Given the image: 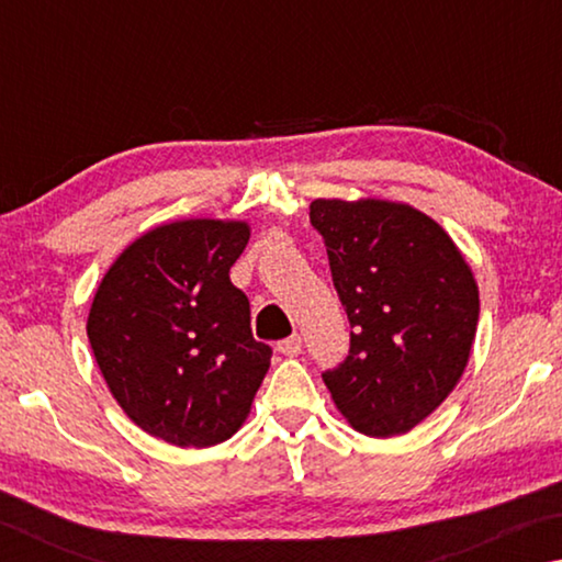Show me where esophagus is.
<instances>
[{"label": "esophagus", "mask_w": 562, "mask_h": 562, "mask_svg": "<svg viewBox=\"0 0 562 562\" xmlns=\"http://www.w3.org/2000/svg\"><path fill=\"white\" fill-rule=\"evenodd\" d=\"M278 351H280V355H284V357H297L300 351H302V337L300 335H292L288 339L278 341Z\"/></svg>", "instance_id": "1"}]
</instances>
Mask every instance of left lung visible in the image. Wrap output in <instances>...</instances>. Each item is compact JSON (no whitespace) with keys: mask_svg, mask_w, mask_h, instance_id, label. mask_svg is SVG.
Here are the masks:
<instances>
[{"mask_svg":"<svg viewBox=\"0 0 562 562\" xmlns=\"http://www.w3.org/2000/svg\"><path fill=\"white\" fill-rule=\"evenodd\" d=\"M310 223L355 329L349 357L322 374L331 402L359 434L412 431L469 364L481 310L469 262L434 217L406 203L317 198Z\"/></svg>","mask_w":562,"mask_h":562,"instance_id":"1","label":"left lung"}]
</instances>
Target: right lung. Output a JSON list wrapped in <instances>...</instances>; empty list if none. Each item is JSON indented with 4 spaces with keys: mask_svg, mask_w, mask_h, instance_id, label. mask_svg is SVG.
Masks as SVG:
<instances>
[{
    "mask_svg": "<svg viewBox=\"0 0 562 562\" xmlns=\"http://www.w3.org/2000/svg\"><path fill=\"white\" fill-rule=\"evenodd\" d=\"M250 225L190 217L136 237L103 274L87 335L133 424L180 449L240 429L270 369L250 302L231 282Z\"/></svg>",
    "mask_w": 562,
    "mask_h": 562,
    "instance_id": "right-lung-1",
    "label": "right lung"
}]
</instances>
